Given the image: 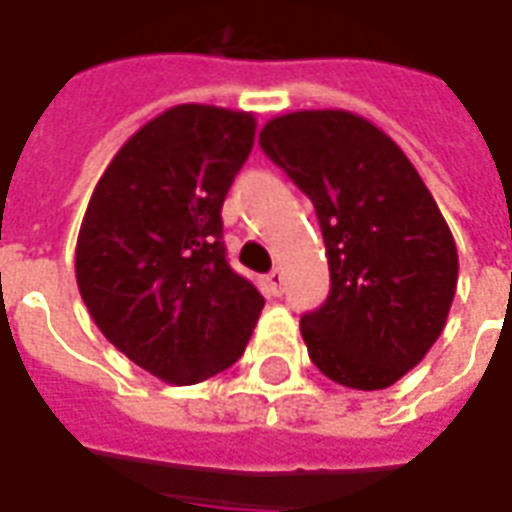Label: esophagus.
Masks as SVG:
<instances>
[{"label": "esophagus", "mask_w": 512, "mask_h": 512, "mask_svg": "<svg viewBox=\"0 0 512 512\" xmlns=\"http://www.w3.org/2000/svg\"><path fill=\"white\" fill-rule=\"evenodd\" d=\"M283 283H285V274L283 269H271L269 271V285L274 294H283Z\"/></svg>", "instance_id": "obj_1"}]
</instances>
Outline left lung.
Masks as SVG:
<instances>
[{"label": "left lung", "mask_w": 512, "mask_h": 512, "mask_svg": "<svg viewBox=\"0 0 512 512\" xmlns=\"http://www.w3.org/2000/svg\"><path fill=\"white\" fill-rule=\"evenodd\" d=\"M263 151L314 201L330 294L300 319L308 356L330 381L387 389L446 328L457 243L398 142L344 109L288 111L260 131Z\"/></svg>", "instance_id": "left-lung-1"}]
</instances>
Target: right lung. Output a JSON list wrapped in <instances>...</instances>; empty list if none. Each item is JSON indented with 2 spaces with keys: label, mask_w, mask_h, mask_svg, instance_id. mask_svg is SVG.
Wrapping results in <instances>:
<instances>
[{
  "label": "right lung",
  "mask_w": 512,
  "mask_h": 512,
  "mask_svg": "<svg viewBox=\"0 0 512 512\" xmlns=\"http://www.w3.org/2000/svg\"><path fill=\"white\" fill-rule=\"evenodd\" d=\"M255 128L252 111H162L125 139L83 215L75 277L89 314L123 356L168 384L232 367L263 311L221 241V207Z\"/></svg>",
  "instance_id": "1"
}]
</instances>
